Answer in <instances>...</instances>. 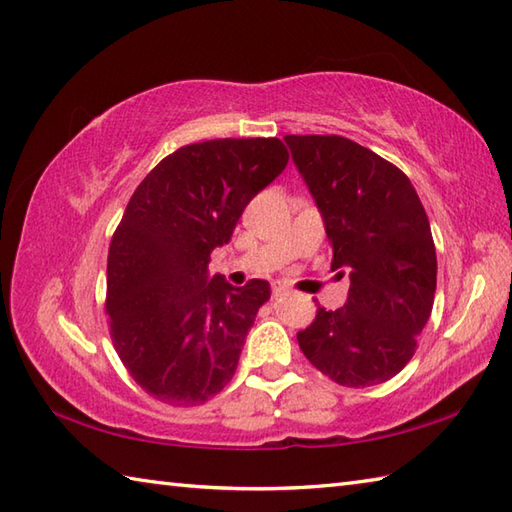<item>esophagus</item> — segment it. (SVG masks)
Returning a JSON list of instances; mask_svg holds the SVG:
<instances>
[{
	"label": "esophagus",
	"instance_id": "esophagus-1",
	"mask_svg": "<svg viewBox=\"0 0 512 512\" xmlns=\"http://www.w3.org/2000/svg\"><path fill=\"white\" fill-rule=\"evenodd\" d=\"M273 295L275 297H284V295H288V288L284 284H279V281H275V284H273Z\"/></svg>",
	"mask_w": 512,
	"mask_h": 512
}]
</instances>
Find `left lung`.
Returning a JSON list of instances; mask_svg holds the SVG:
<instances>
[{
  "instance_id": "obj_1",
  "label": "left lung",
  "mask_w": 512,
  "mask_h": 512,
  "mask_svg": "<svg viewBox=\"0 0 512 512\" xmlns=\"http://www.w3.org/2000/svg\"><path fill=\"white\" fill-rule=\"evenodd\" d=\"M323 217L332 268L350 275L339 310L297 334L308 361L345 387L380 385L416 352L436 295V246L424 206L398 167L343 136H286Z\"/></svg>"
}]
</instances>
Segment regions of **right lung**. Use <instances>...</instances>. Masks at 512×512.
I'll use <instances>...</instances> for the list:
<instances>
[{"label": "right lung", "mask_w": 512, "mask_h": 512, "mask_svg": "<svg viewBox=\"0 0 512 512\" xmlns=\"http://www.w3.org/2000/svg\"><path fill=\"white\" fill-rule=\"evenodd\" d=\"M286 165L279 138H217L173 151L138 184L107 255L105 310L147 394L198 405L233 378L270 284L209 275L211 253Z\"/></svg>", "instance_id": "1"}]
</instances>
